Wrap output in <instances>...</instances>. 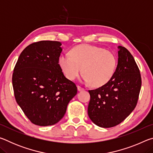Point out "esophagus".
<instances>
[{
	"label": "esophagus",
	"mask_w": 153,
	"mask_h": 153,
	"mask_svg": "<svg viewBox=\"0 0 153 153\" xmlns=\"http://www.w3.org/2000/svg\"><path fill=\"white\" fill-rule=\"evenodd\" d=\"M77 90H78L79 92H80V91H82V90H84V89L83 88H82L81 86H77Z\"/></svg>",
	"instance_id": "34e87169"
}]
</instances>
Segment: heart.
<instances>
[{
  "instance_id": "heart-1",
  "label": "heart",
  "mask_w": 153,
  "mask_h": 153,
  "mask_svg": "<svg viewBox=\"0 0 153 153\" xmlns=\"http://www.w3.org/2000/svg\"><path fill=\"white\" fill-rule=\"evenodd\" d=\"M69 56H59V64L67 79L74 80L81 71L82 79L94 87H101L115 74L117 59L112 52L98 46L81 45L69 51Z\"/></svg>"
}]
</instances>
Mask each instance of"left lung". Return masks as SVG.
Listing matches in <instances>:
<instances>
[{
    "label": "left lung",
    "instance_id": "obj_1",
    "mask_svg": "<svg viewBox=\"0 0 153 153\" xmlns=\"http://www.w3.org/2000/svg\"><path fill=\"white\" fill-rule=\"evenodd\" d=\"M117 48V66L112 79L88 91V114L100 128H112L128 117L136 107L141 88L140 73L133 56L125 47Z\"/></svg>",
    "mask_w": 153,
    "mask_h": 153
}]
</instances>
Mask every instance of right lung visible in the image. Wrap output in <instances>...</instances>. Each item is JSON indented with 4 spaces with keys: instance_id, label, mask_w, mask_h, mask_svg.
Returning a JSON list of instances; mask_svg holds the SVG:
<instances>
[{
    "instance_id": "add662e5",
    "label": "right lung",
    "mask_w": 153,
    "mask_h": 153,
    "mask_svg": "<svg viewBox=\"0 0 153 153\" xmlns=\"http://www.w3.org/2000/svg\"><path fill=\"white\" fill-rule=\"evenodd\" d=\"M58 41L44 40L27 46L13 74L18 105L33 124L48 126L63 117L77 87L66 78L59 64L63 48Z\"/></svg>"
}]
</instances>
